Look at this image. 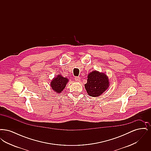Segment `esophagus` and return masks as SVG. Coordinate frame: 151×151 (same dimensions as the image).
I'll list each match as a JSON object with an SVG mask.
<instances>
[{
	"label": "esophagus",
	"instance_id": "34e87169",
	"mask_svg": "<svg viewBox=\"0 0 151 151\" xmlns=\"http://www.w3.org/2000/svg\"><path fill=\"white\" fill-rule=\"evenodd\" d=\"M75 80L76 81H80V78L79 77H75Z\"/></svg>",
	"mask_w": 151,
	"mask_h": 151
}]
</instances>
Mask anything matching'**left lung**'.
<instances>
[{
    "label": "left lung",
    "mask_w": 151,
    "mask_h": 151,
    "mask_svg": "<svg viewBox=\"0 0 151 151\" xmlns=\"http://www.w3.org/2000/svg\"><path fill=\"white\" fill-rule=\"evenodd\" d=\"M87 83L84 85L88 94L91 97L100 96L109 87V80L105 73L93 71L88 75Z\"/></svg>",
    "instance_id": "obj_1"
}]
</instances>
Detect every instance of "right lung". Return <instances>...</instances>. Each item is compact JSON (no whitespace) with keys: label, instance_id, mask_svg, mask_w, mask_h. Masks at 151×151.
Instances as JSON below:
<instances>
[{"label":"right lung","instance_id":"1","mask_svg":"<svg viewBox=\"0 0 151 151\" xmlns=\"http://www.w3.org/2000/svg\"><path fill=\"white\" fill-rule=\"evenodd\" d=\"M69 79L63 77L62 75L58 74L52 79L50 83L51 89L57 93H60L65 88Z\"/></svg>","mask_w":151,"mask_h":151}]
</instances>
